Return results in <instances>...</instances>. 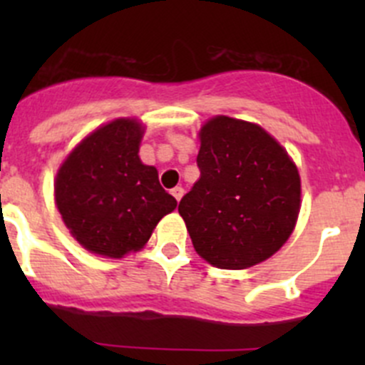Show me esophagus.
Instances as JSON below:
<instances>
[{"mask_svg": "<svg viewBox=\"0 0 365 365\" xmlns=\"http://www.w3.org/2000/svg\"><path fill=\"white\" fill-rule=\"evenodd\" d=\"M171 194L175 196L176 201H180V200H182V196H183V189H182V187H175V189H171Z\"/></svg>", "mask_w": 365, "mask_h": 365, "instance_id": "1", "label": "esophagus"}]
</instances>
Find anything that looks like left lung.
<instances>
[{
    "label": "left lung",
    "mask_w": 365,
    "mask_h": 365,
    "mask_svg": "<svg viewBox=\"0 0 365 365\" xmlns=\"http://www.w3.org/2000/svg\"><path fill=\"white\" fill-rule=\"evenodd\" d=\"M200 139V180L178 205L194 249L224 270L261 263L295 227L297 165L259 125L235 118H212Z\"/></svg>",
    "instance_id": "1"
}]
</instances>
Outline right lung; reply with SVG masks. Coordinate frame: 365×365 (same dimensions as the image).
<instances>
[{"instance_id": "1", "label": "right lung", "mask_w": 365, "mask_h": 365, "mask_svg": "<svg viewBox=\"0 0 365 365\" xmlns=\"http://www.w3.org/2000/svg\"><path fill=\"white\" fill-rule=\"evenodd\" d=\"M141 138L138 121L114 120L88 135L58 171V210L88 251L109 257L139 251L176 208L157 169L139 160Z\"/></svg>"}]
</instances>
